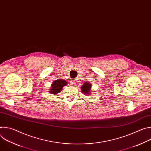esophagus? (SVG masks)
I'll use <instances>...</instances> for the list:
<instances>
[{
    "label": "esophagus",
    "instance_id": "34e87169",
    "mask_svg": "<svg viewBox=\"0 0 151 151\" xmlns=\"http://www.w3.org/2000/svg\"><path fill=\"white\" fill-rule=\"evenodd\" d=\"M76 83V80L75 79H72L71 81V85H75Z\"/></svg>",
    "mask_w": 151,
    "mask_h": 151
}]
</instances>
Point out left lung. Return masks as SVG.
<instances>
[{
	"label": "left lung",
	"instance_id": "left-lung-1",
	"mask_svg": "<svg viewBox=\"0 0 151 151\" xmlns=\"http://www.w3.org/2000/svg\"><path fill=\"white\" fill-rule=\"evenodd\" d=\"M81 91L83 93L85 94L86 95H90V92L91 88V84L88 82H85L82 86H81Z\"/></svg>",
	"mask_w": 151,
	"mask_h": 151
}]
</instances>
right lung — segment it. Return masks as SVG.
<instances>
[{
    "instance_id": "obj_1",
    "label": "right lung",
    "mask_w": 151,
    "mask_h": 151,
    "mask_svg": "<svg viewBox=\"0 0 151 151\" xmlns=\"http://www.w3.org/2000/svg\"><path fill=\"white\" fill-rule=\"evenodd\" d=\"M68 82L67 81L63 80V79H57L54 81L51 84V88L50 90V93L52 94H55L59 93L61 90L63 89V87L65 85H67Z\"/></svg>"
}]
</instances>
